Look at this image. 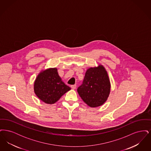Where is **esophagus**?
I'll return each mask as SVG.
<instances>
[{
    "instance_id": "obj_1",
    "label": "esophagus",
    "mask_w": 151,
    "mask_h": 151,
    "mask_svg": "<svg viewBox=\"0 0 151 151\" xmlns=\"http://www.w3.org/2000/svg\"><path fill=\"white\" fill-rule=\"evenodd\" d=\"M71 88H72V89H76V85H72L71 86Z\"/></svg>"
}]
</instances>
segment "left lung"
<instances>
[{
	"mask_svg": "<svg viewBox=\"0 0 151 151\" xmlns=\"http://www.w3.org/2000/svg\"><path fill=\"white\" fill-rule=\"evenodd\" d=\"M110 87L108 72L102 65H99L87 70L78 92L89 106L96 108L102 105L108 100Z\"/></svg>",
	"mask_w": 151,
	"mask_h": 151,
	"instance_id": "1",
	"label": "left lung"
}]
</instances>
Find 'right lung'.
<instances>
[{"label": "right lung", "instance_id": "right-lung-1", "mask_svg": "<svg viewBox=\"0 0 151 151\" xmlns=\"http://www.w3.org/2000/svg\"><path fill=\"white\" fill-rule=\"evenodd\" d=\"M71 89L59 76L57 68L42 70L34 83V91L39 99L47 104H53Z\"/></svg>", "mask_w": 151, "mask_h": 151}]
</instances>
